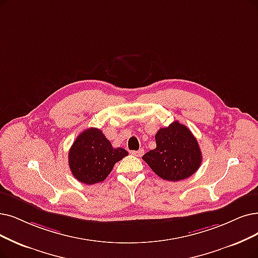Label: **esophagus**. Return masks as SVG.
Returning a JSON list of instances; mask_svg holds the SVG:
<instances>
[{"label": "esophagus", "mask_w": 258, "mask_h": 258, "mask_svg": "<svg viewBox=\"0 0 258 258\" xmlns=\"http://www.w3.org/2000/svg\"><path fill=\"white\" fill-rule=\"evenodd\" d=\"M143 153H144V149H139V150L131 151V154H133V156H136V157H142Z\"/></svg>", "instance_id": "obj_1"}]
</instances>
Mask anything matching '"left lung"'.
<instances>
[{
  "mask_svg": "<svg viewBox=\"0 0 258 258\" xmlns=\"http://www.w3.org/2000/svg\"><path fill=\"white\" fill-rule=\"evenodd\" d=\"M156 149L143 156L149 167L167 181L184 180L200 167L202 153L190 130L179 121L161 128L156 135Z\"/></svg>",
  "mask_w": 258,
  "mask_h": 258,
  "instance_id": "1",
  "label": "left lung"
}]
</instances>
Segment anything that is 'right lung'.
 Segmentation results:
<instances>
[{"label":"right lung","mask_w":258,"mask_h":258,"mask_svg":"<svg viewBox=\"0 0 258 258\" xmlns=\"http://www.w3.org/2000/svg\"><path fill=\"white\" fill-rule=\"evenodd\" d=\"M128 156L123 148L112 147L97 128H89L77 137L69 151V166L73 176L85 184L104 181L116 162Z\"/></svg>","instance_id":"1"}]
</instances>
